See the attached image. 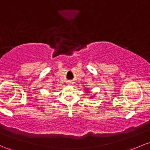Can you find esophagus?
<instances>
[{"label": "esophagus", "mask_w": 150, "mask_h": 150, "mask_svg": "<svg viewBox=\"0 0 150 150\" xmlns=\"http://www.w3.org/2000/svg\"><path fill=\"white\" fill-rule=\"evenodd\" d=\"M67 85H72V84H73V83H72V81H68L67 83Z\"/></svg>", "instance_id": "esophagus-1"}]
</instances>
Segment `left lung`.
<instances>
[{
	"label": "left lung",
	"instance_id": "1",
	"mask_svg": "<svg viewBox=\"0 0 150 150\" xmlns=\"http://www.w3.org/2000/svg\"><path fill=\"white\" fill-rule=\"evenodd\" d=\"M85 93H86L87 94H86V95H89V93H90V90H88V88H86V90H85ZM90 98H91V99H92V98H95V95H91V96H90Z\"/></svg>",
	"mask_w": 150,
	"mask_h": 150
}]
</instances>
